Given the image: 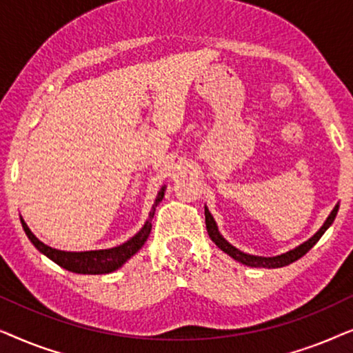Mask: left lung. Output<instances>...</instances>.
I'll return each mask as SVG.
<instances>
[{"mask_svg":"<svg viewBox=\"0 0 353 353\" xmlns=\"http://www.w3.org/2000/svg\"><path fill=\"white\" fill-rule=\"evenodd\" d=\"M337 210H339V204H337L332 212L327 216L325 225L321 226L320 230H318L316 234H313L310 239L307 241V243H303L299 245V248L289 250L286 254H281L278 255V257H255V255H249V254H244L238 250L236 248H233L230 243H226V241L221 238V234L219 233V230H216V225L214 221V216L210 215L209 209L205 207V226H207V233H209L210 239L214 241V243L219 245V248L223 250L230 255V257H233L234 260H238V262L244 263V265H249V267H262V268H278V267H284V265H289L292 262H296L301 257H303L308 250H310L313 245L318 243V239L321 238L323 234H325V231L330 228L332 221H334L336 215H337Z\"/></svg>","mask_w":353,"mask_h":353,"instance_id":"8db88e82","label":"left lung"}]
</instances>
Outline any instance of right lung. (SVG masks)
<instances>
[{
  "instance_id": "add662e5",
  "label": "right lung",
  "mask_w": 353,
  "mask_h": 353,
  "mask_svg": "<svg viewBox=\"0 0 353 353\" xmlns=\"http://www.w3.org/2000/svg\"><path fill=\"white\" fill-rule=\"evenodd\" d=\"M163 191L165 188H162L159 191L156 204H154L151 214H149V220L144 223V226L138 234H134L132 239H128L127 243L112 249H104V250H88V252H64V250L52 249L50 245L43 244L35 234L28 230L26 221H22V228L26 231L27 238L32 241V244L40 250L41 254H45L48 259H51L52 262H56L59 267L69 270L74 273H83V274H104L110 273L114 270L122 267L127 260L132 257L133 254H137L139 249L143 248V244L146 243L149 233H151V220L156 212V205L163 199Z\"/></svg>"
}]
</instances>
